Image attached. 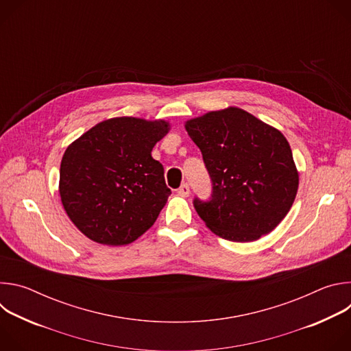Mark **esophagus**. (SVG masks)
Wrapping results in <instances>:
<instances>
[{
    "instance_id": "esophagus-1",
    "label": "esophagus",
    "mask_w": 351,
    "mask_h": 351,
    "mask_svg": "<svg viewBox=\"0 0 351 351\" xmlns=\"http://www.w3.org/2000/svg\"><path fill=\"white\" fill-rule=\"evenodd\" d=\"M178 193H179V195H183V197H187L189 194H190V187H189V184L187 183H183L180 187H179V190H178Z\"/></svg>"
}]
</instances>
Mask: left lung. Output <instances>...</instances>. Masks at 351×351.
I'll return each instance as SVG.
<instances>
[{"instance_id":"8db88e82","label":"left lung","mask_w":351,"mask_h":351,"mask_svg":"<svg viewBox=\"0 0 351 351\" xmlns=\"http://www.w3.org/2000/svg\"><path fill=\"white\" fill-rule=\"evenodd\" d=\"M211 178V197L194 198L206 225L230 241H254L272 232L293 206L298 173L286 137L240 108L186 122Z\"/></svg>"}]
</instances>
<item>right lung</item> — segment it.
Instances as JSON below:
<instances>
[{"label":"right lung","mask_w":351,"mask_h":351,"mask_svg":"<svg viewBox=\"0 0 351 351\" xmlns=\"http://www.w3.org/2000/svg\"><path fill=\"white\" fill-rule=\"evenodd\" d=\"M168 130L165 121L112 118L66 148L61 202L83 234L99 244L123 245L154 225L171 189L152 152Z\"/></svg>","instance_id":"1"}]
</instances>
